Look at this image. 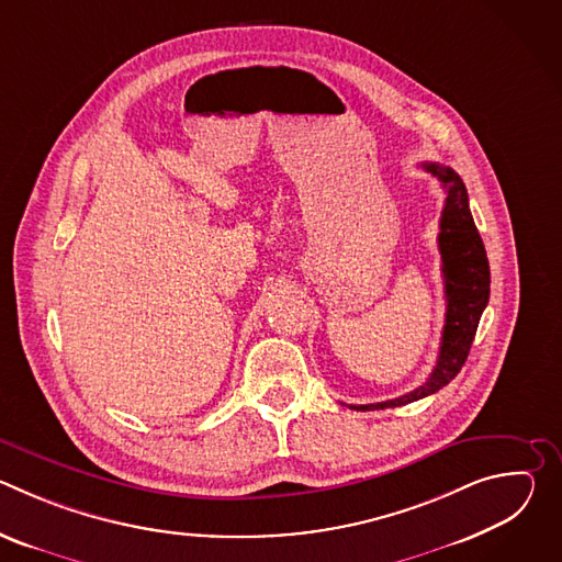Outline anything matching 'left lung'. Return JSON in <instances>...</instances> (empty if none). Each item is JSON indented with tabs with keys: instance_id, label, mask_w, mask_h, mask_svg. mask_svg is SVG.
Masks as SVG:
<instances>
[{
	"instance_id": "left-lung-1",
	"label": "left lung",
	"mask_w": 562,
	"mask_h": 562,
	"mask_svg": "<svg viewBox=\"0 0 562 562\" xmlns=\"http://www.w3.org/2000/svg\"><path fill=\"white\" fill-rule=\"evenodd\" d=\"M423 169L431 173L447 193L438 233L447 297L438 360L431 375L418 389L375 405H349L358 412L403 407L447 386L462 369L480 323V315H483L490 302V260L485 254L483 237H480L473 224L467 189L460 176L438 162H423Z\"/></svg>"
}]
</instances>
